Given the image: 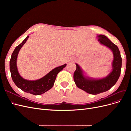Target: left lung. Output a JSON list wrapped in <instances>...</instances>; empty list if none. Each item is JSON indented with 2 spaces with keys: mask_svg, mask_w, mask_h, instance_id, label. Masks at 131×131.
Wrapping results in <instances>:
<instances>
[{
  "mask_svg": "<svg viewBox=\"0 0 131 131\" xmlns=\"http://www.w3.org/2000/svg\"><path fill=\"white\" fill-rule=\"evenodd\" d=\"M98 40L113 51L114 60L113 70L106 77L95 80L86 78L80 67L76 64L77 69L74 73V80L78 88L91 94H97L110 90L116 84L121 74L122 58L118 47L104 35H98Z\"/></svg>",
  "mask_w": 131,
  "mask_h": 131,
  "instance_id": "obj_1",
  "label": "left lung"
}]
</instances>
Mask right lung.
I'll list each match as a JSON object with an SVG mask.
<instances>
[{
	"instance_id": "right-lung-1",
	"label": "right lung",
	"mask_w": 131,
	"mask_h": 131,
	"mask_svg": "<svg viewBox=\"0 0 131 131\" xmlns=\"http://www.w3.org/2000/svg\"><path fill=\"white\" fill-rule=\"evenodd\" d=\"M27 36L20 44L16 47L10 61V70L13 81L18 88L25 92L34 95H40L52 88L58 73L66 66V64L58 67L50 72L45 77L35 81H29L22 78L18 72L16 65L17 55L19 50L27 41Z\"/></svg>"
}]
</instances>
